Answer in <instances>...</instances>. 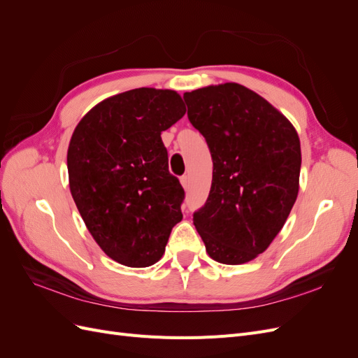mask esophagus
I'll use <instances>...</instances> for the list:
<instances>
[{
  "label": "esophagus",
  "mask_w": 358,
  "mask_h": 358,
  "mask_svg": "<svg viewBox=\"0 0 358 358\" xmlns=\"http://www.w3.org/2000/svg\"><path fill=\"white\" fill-rule=\"evenodd\" d=\"M180 183H182V187L185 188V189H188L189 188V178L185 175V176H182L180 178Z\"/></svg>",
  "instance_id": "obj_1"
}]
</instances>
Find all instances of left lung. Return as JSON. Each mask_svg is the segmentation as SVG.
Returning <instances> with one entry per match:
<instances>
[{
  "mask_svg": "<svg viewBox=\"0 0 358 358\" xmlns=\"http://www.w3.org/2000/svg\"><path fill=\"white\" fill-rule=\"evenodd\" d=\"M188 119L209 146V197L194 212L206 251L222 264L263 254L282 229L299 194L300 140L288 119L239 83L183 94Z\"/></svg>",
  "mask_w": 358,
  "mask_h": 358,
  "instance_id": "8db88e82",
  "label": "left lung"
}]
</instances>
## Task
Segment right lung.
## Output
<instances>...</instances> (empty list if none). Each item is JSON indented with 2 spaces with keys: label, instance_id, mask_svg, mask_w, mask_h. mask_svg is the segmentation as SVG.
<instances>
[{
  "label": "right lung",
  "instance_id": "obj_1",
  "mask_svg": "<svg viewBox=\"0 0 358 358\" xmlns=\"http://www.w3.org/2000/svg\"><path fill=\"white\" fill-rule=\"evenodd\" d=\"M185 110L175 91L131 90L92 107L71 136L73 200L94 241L119 264H155L182 220L185 191L170 175L161 133Z\"/></svg>",
  "mask_w": 358,
  "mask_h": 358
}]
</instances>
